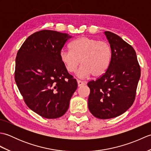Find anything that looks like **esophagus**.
I'll list each match as a JSON object with an SVG mask.
<instances>
[{
    "label": "esophagus",
    "instance_id": "34e87169",
    "mask_svg": "<svg viewBox=\"0 0 151 151\" xmlns=\"http://www.w3.org/2000/svg\"><path fill=\"white\" fill-rule=\"evenodd\" d=\"M77 82H78V87H81V86H84L85 84V83L84 82H82L81 81H79V80H78L77 81Z\"/></svg>",
    "mask_w": 151,
    "mask_h": 151
}]
</instances>
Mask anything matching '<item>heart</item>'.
<instances>
[{
    "label": "heart",
    "instance_id": "b5f03b06",
    "mask_svg": "<svg viewBox=\"0 0 151 151\" xmlns=\"http://www.w3.org/2000/svg\"><path fill=\"white\" fill-rule=\"evenodd\" d=\"M70 49L60 51L61 62L69 73H74L80 63L82 64L77 76L87 77L91 74L94 77L103 75L110 65L112 50L105 41L87 36H82L73 40L69 45Z\"/></svg>",
    "mask_w": 151,
    "mask_h": 151
}]
</instances>
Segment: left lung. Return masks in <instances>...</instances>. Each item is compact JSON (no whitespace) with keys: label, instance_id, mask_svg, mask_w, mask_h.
I'll return each mask as SVG.
<instances>
[{"label":"left lung","instance_id":"obj_1","mask_svg":"<svg viewBox=\"0 0 151 151\" xmlns=\"http://www.w3.org/2000/svg\"><path fill=\"white\" fill-rule=\"evenodd\" d=\"M104 34L112 50L110 65L100 78L88 83V108L101 119L117 117L130 108L141 76L134 48L116 34L108 31Z\"/></svg>","mask_w":151,"mask_h":151}]
</instances>
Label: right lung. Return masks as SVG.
<instances>
[{
  "mask_svg": "<svg viewBox=\"0 0 151 151\" xmlns=\"http://www.w3.org/2000/svg\"><path fill=\"white\" fill-rule=\"evenodd\" d=\"M71 37L57 31L41 30L30 35L17 54L16 84L28 107L44 118L65 114L78 87L60 57Z\"/></svg>",
  "mask_w": 151,
  "mask_h": 151,
  "instance_id": "1",
  "label": "right lung"
}]
</instances>
